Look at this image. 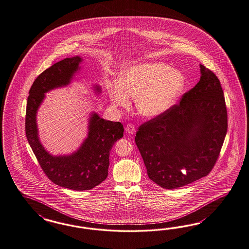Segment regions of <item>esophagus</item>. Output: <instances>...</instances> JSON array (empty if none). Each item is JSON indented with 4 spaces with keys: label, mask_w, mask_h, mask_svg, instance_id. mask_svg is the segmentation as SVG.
<instances>
[{
    "label": "esophagus",
    "mask_w": 249,
    "mask_h": 249,
    "mask_svg": "<svg viewBox=\"0 0 249 249\" xmlns=\"http://www.w3.org/2000/svg\"><path fill=\"white\" fill-rule=\"evenodd\" d=\"M125 130H126V132L129 133V134H133V133H135V130H136V129H135V126H134L133 124L129 123V124H128V125L126 126Z\"/></svg>",
    "instance_id": "obj_1"
}]
</instances>
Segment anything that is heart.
I'll return each mask as SVG.
<instances>
[{
	"instance_id": "obj_1",
	"label": "heart",
	"mask_w": 249,
	"mask_h": 249,
	"mask_svg": "<svg viewBox=\"0 0 249 249\" xmlns=\"http://www.w3.org/2000/svg\"><path fill=\"white\" fill-rule=\"evenodd\" d=\"M186 86V77L177 69L162 62H144L123 67L118 83L107 86L112 103L127 107L129 97L136 98L140 114L155 118L175 105Z\"/></svg>"
}]
</instances>
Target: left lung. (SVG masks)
I'll return each instance as SVG.
<instances>
[{
    "label": "left lung",
    "instance_id": "left-lung-1",
    "mask_svg": "<svg viewBox=\"0 0 249 249\" xmlns=\"http://www.w3.org/2000/svg\"><path fill=\"white\" fill-rule=\"evenodd\" d=\"M199 82L179 104L146 121L135 142L148 177L163 189H176L206 177L213 168L227 132L221 83L200 65Z\"/></svg>",
    "mask_w": 249,
    "mask_h": 249
}]
</instances>
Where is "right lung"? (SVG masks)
Returning a JSON list of instances; mask_svg holds the SVG:
<instances>
[{"instance_id": "right-lung-1", "label": "right lung", "mask_w": 249, "mask_h": 249, "mask_svg": "<svg viewBox=\"0 0 249 249\" xmlns=\"http://www.w3.org/2000/svg\"><path fill=\"white\" fill-rule=\"evenodd\" d=\"M81 61L79 56L66 58L40 73L29 90L26 113V138L45 175L56 185L76 191L93 189L107 178L110 150L122 138L124 131L120 122L105 120L96 113H92L87 138L75 153L53 156L41 144L36 112L45 94L52 89L68 86ZM96 91H100L97 86Z\"/></svg>"}]
</instances>
